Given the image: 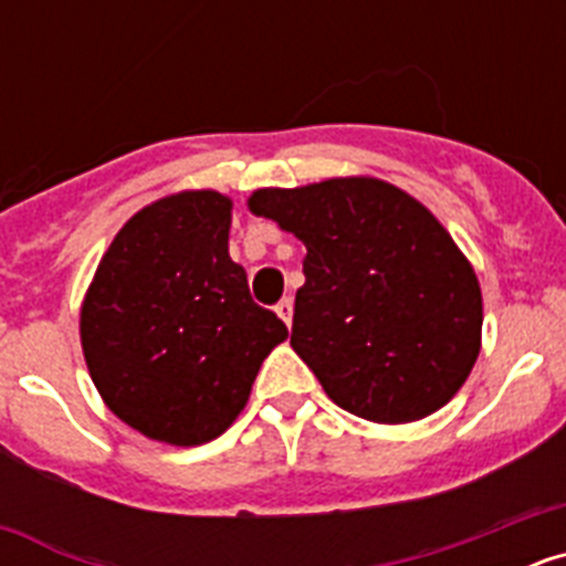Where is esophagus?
Masks as SVG:
<instances>
[{"label": "esophagus", "mask_w": 566, "mask_h": 566, "mask_svg": "<svg viewBox=\"0 0 566 566\" xmlns=\"http://www.w3.org/2000/svg\"><path fill=\"white\" fill-rule=\"evenodd\" d=\"M274 312L280 314V319H283V323H286V326H292V314H294V303H292V297H283L277 303V306H274Z\"/></svg>", "instance_id": "esophagus-1"}]
</instances>
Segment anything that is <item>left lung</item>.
Returning a JSON list of instances; mask_svg holds the SVG:
<instances>
[{
	"label": "left lung",
	"instance_id": "obj_1",
	"mask_svg": "<svg viewBox=\"0 0 566 566\" xmlns=\"http://www.w3.org/2000/svg\"><path fill=\"white\" fill-rule=\"evenodd\" d=\"M254 214L306 243L292 348L343 411L413 422L462 388L479 357V280L442 223L377 178L258 189Z\"/></svg>",
	"mask_w": 566,
	"mask_h": 566
}]
</instances>
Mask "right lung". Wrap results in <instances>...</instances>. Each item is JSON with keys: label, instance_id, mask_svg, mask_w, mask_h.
Masks as SVG:
<instances>
[{"label": "right lung", "instance_id": "obj_1", "mask_svg": "<svg viewBox=\"0 0 566 566\" xmlns=\"http://www.w3.org/2000/svg\"><path fill=\"white\" fill-rule=\"evenodd\" d=\"M227 195H169L115 234L82 306V348L109 411L169 444L221 437L286 323L229 258Z\"/></svg>", "mask_w": 566, "mask_h": 566}]
</instances>
